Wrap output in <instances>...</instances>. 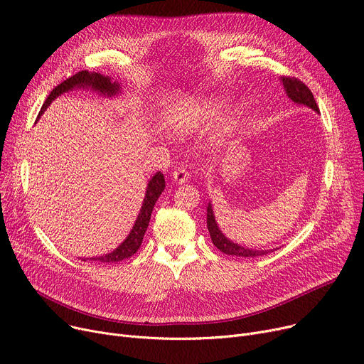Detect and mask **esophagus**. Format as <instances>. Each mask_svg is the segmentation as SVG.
Here are the masks:
<instances>
[{
  "label": "esophagus",
  "instance_id": "esophagus-1",
  "mask_svg": "<svg viewBox=\"0 0 364 364\" xmlns=\"http://www.w3.org/2000/svg\"><path fill=\"white\" fill-rule=\"evenodd\" d=\"M172 180H174V181L178 183V184L186 183V181L188 180V171H187L184 166L176 169L174 172H172Z\"/></svg>",
  "mask_w": 364,
  "mask_h": 364
}]
</instances>
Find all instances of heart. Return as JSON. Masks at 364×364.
<instances>
[{"label": "heart", "instance_id": "b5f03b06", "mask_svg": "<svg viewBox=\"0 0 364 364\" xmlns=\"http://www.w3.org/2000/svg\"><path fill=\"white\" fill-rule=\"evenodd\" d=\"M223 103L224 102L220 99H202L198 102L186 103L171 112L169 124L181 132L196 131L218 117L223 109ZM242 117L243 109L239 106L235 107L232 112H228L218 124L217 136L223 139L233 134L239 127Z\"/></svg>", "mask_w": 364, "mask_h": 364}]
</instances>
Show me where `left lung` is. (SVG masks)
I'll return each mask as SVG.
<instances>
[{
	"mask_svg": "<svg viewBox=\"0 0 364 364\" xmlns=\"http://www.w3.org/2000/svg\"><path fill=\"white\" fill-rule=\"evenodd\" d=\"M282 82L284 87L286 94L288 97L298 105L307 106L310 109H313L314 112H318V106L314 100V95L310 91V88L305 85L302 81L296 80V78H289V76H282ZM206 227L209 230V235H211V240L213 243L218 247V250L227 255H236V257H242V258H255V257H261L265 254H270L276 250H270V251H258V250H252V247H245L240 246L237 243H235L233 240L227 239L221 230L217 225L215 217H214V211H213V205L208 203L206 206Z\"/></svg>",
	"mask_w": 364,
	"mask_h": 364,
	"instance_id": "8db88e82",
	"label": "left lung"
}]
</instances>
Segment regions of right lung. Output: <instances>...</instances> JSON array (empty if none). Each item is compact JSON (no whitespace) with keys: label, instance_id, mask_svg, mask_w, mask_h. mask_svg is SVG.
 I'll use <instances>...</instances> for the list:
<instances>
[{"label":"right lung","instance_id":"add662e5","mask_svg":"<svg viewBox=\"0 0 364 364\" xmlns=\"http://www.w3.org/2000/svg\"><path fill=\"white\" fill-rule=\"evenodd\" d=\"M73 88H91L94 91H97L103 95H107V97H112V95H117L118 92H121V85L114 81L112 82V80L109 76H103L102 73L97 72H88V70H81L78 73H75L70 78H68L66 81H63L62 84L57 85L55 88H53V91L50 92V95L47 97V100L44 102L40 114L38 118L41 117L44 113V110L48 107V105L55 99L59 97L60 94L68 92ZM165 188V178L164 174H161V171L156 172L155 176L151 177V180L147 184L146 188V196L143 200V206L140 209V214L134 223L129 235L127 236V239L117 247V250L112 251L110 254H106L103 257H95V258H90V261H100V262H119L122 259H127L129 257H132L139 251V247L141 246L144 233L147 230V225L150 221V215L153 211V206H155L156 200L159 199L161 193L164 192ZM85 261V258H84Z\"/></svg>","mask_w":364,"mask_h":364}]
</instances>
